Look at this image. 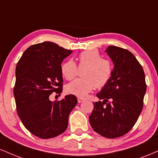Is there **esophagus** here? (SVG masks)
Segmentation results:
<instances>
[{"label":"esophagus","mask_w":158,"mask_h":158,"mask_svg":"<svg viewBox=\"0 0 158 158\" xmlns=\"http://www.w3.org/2000/svg\"><path fill=\"white\" fill-rule=\"evenodd\" d=\"M77 99H78V102H79V103H81V102H84V101L85 100L84 98H81V97H78Z\"/></svg>","instance_id":"34e87169"}]
</instances>
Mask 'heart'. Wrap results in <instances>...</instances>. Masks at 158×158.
<instances>
[{"label":"heart","mask_w":158,"mask_h":158,"mask_svg":"<svg viewBox=\"0 0 158 158\" xmlns=\"http://www.w3.org/2000/svg\"><path fill=\"white\" fill-rule=\"evenodd\" d=\"M78 66L83 69L82 77L69 83L65 87L68 94L79 97H84L95 87L102 88L111 79L113 66L107 59H103L97 50L91 49L81 52L77 58ZM79 69L72 60H68L61 64V72L67 80H71L77 77Z\"/></svg>","instance_id":"b5f03b06"}]
</instances>
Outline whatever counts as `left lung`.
<instances>
[{"instance_id": "1", "label": "left lung", "mask_w": 158, "mask_h": 158, "mask_svg": "<svg viewBox=\"0 0 158 158\" xmlns=\"http://www.w3.org/2000/svg\"><path fill=\"white\" fill-rule=\"evenodd\" d=\"M106 52L114 64L111 79L97 94L89 117L92 128L107 138L122 137L133 128L143 110L146 84L143 69L128 50L109 46Z\"/></svg>"}]
</instances>
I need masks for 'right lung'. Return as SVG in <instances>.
I'll return each instance as SVG.
<instances>
[{"mask_svg": "<svg viewBox=\"0 0 158 158\" xmlns=\"http://www.w3.org/2000/svg\"><path fill=\"white\" fill-rule=\"evenodd\" d=\"M71 52L55 43L44 41L29 47L16 66L14 97L17 113L25 128L40 138L62 134L68 128L70 113L77 104L73 94L60 101L49 99L53 92L62 91L61 64Z\"/></svg>", "mask_w": 158, "mask_h": 158, "instance_id": "1", "label": "right lung"}]
</instances>
